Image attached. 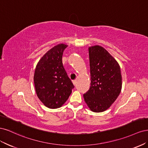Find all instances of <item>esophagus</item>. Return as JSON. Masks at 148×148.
I'll return each mask as SVG.
<instances>
[{"instance_id":"34e87169","label":"esophagus","mask_w":148,"mask_h":148,"mask_svg":"<svg viewBox=\"0 0 148 148\" xmlns=\"http://www.w3.org/2000/svg\"><path fill=\"white\" fill-rule=\"evenodd\" d=\"M73 84L75 85V86H76V85H77V80H73Z\"/></svg>"}]
</instances>
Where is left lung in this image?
Listing matches in <instances>:
<instances>
[{
  "label": "left lung",
  "mask_w": 148,
  "mask_h": 148,
  "mask_svg": "<svg viewBox=\"0 0 148 148\" xmlns=\"http://www.w3.org/2000/svg\"><path fill=\"white\" fill-rule=\"evenodd\" d=\"M91 86L83 95L92 112H101L109 108L122 89V75L117 62L104 48L89 47Z\"/></svg>",
  "instance_id": "1"
}]
</instances>
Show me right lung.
<instances>
[{
    "label": "right lung",
    "mask_w": 148,
    "mask_h": 148,
    "mask_svg": "<svg viewBox=\"0 0 148 148\" xmlns=\"http://www.w3.org/2000/svg\"><path fill=\"white\" fill-rule=\"evenodd\" d=\"M68 46L58 44L43 56L36 67L34 82L37 96L48 108H59L68 99L74 85L62 64Z\"/></svg>",
    "instance_id": "1"
}]
</instances>
